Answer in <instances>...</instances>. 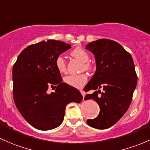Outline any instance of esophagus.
Returning <instances> with one entry per match:
<instances>
[{
    "mask_svg": "<svg viewBox=\"0 0 150 150\" xmlns=\"http://www.w3.org/2000/svg\"><path fill=\"white\" fill-rule=\"evenodd\" d=\"M80 92H81V95H82L83 97L85 96V92H84V90H82V89H80Z\"/></svg>",
    "mask_w": 150,
    "mask_h": 150,
    "instance_id": "obj_1",
    "label": "esophagus"
}]
</instances>
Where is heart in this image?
Masks as SVG:
<instances>
[{"mask_svg": "<svg viewBox=\"0 0 150 150\" xmlns=\"http://www.w3.org/2000/svg\"><path fill=\"white\" fill-rule=\"evenodd\" d=\"M71 55L76 59L82 62L81 69L88 71H92L94 70V66L90 62H88L89 54L86 50L81 47H76L71 52ZM55 67L60 73H65L66 71V65L64 58L62 56H58L55 59ZM88 76L85 73L80 74L77 75H68L64 77V81L68 85H70L76 88H81L87 81Z\"/></svg>", "mask_w": 150, "mask_h": 150, "instance_id": "heart-1", "label": "heart"}]
</instances>
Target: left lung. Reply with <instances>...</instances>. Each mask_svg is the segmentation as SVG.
I'll list each match as a JSON object with an SVG mask.
<instances>
[{"instance_id": "1", "label": "left lung", "mask_w": 150, "mask_h": 150, "mask_svg": "<svg viewBox=\"0 0 150 150\" xmlns=\"http://www.w3.org/2000/svg\"><path fill=\"white\" fill-rule=\"evenodd\" d=\"M86 49L95 55L96 71L84 89L94 92L86 95L84 100L92 99L100 108L98 116L86 123L95 129H108L124 115L132 103L137 83L134 61L119 43L111 40L92 42Z\"/></svg>"}]
</instances>
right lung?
Returning <instances> with one entry per match:
<instances>
[{
    "label": "right lung",
    "mask_w": 150,
    "mask_h": 150,
    "mask_svg": "<svg viewBox=\"0 0 150 150\" xmlns=\"http://www.w3.org/2000/svg\"><path fill=\"white\" fill-rule=\"evenodd\" d=\"M71 45L48 40L31 45L19 54L13 66V96L24 119L35 129L46 131L62 123L69 103H79L82 95L63 82L55 67V59ZM56 87L49 94L48 88Z\"/></svg>",
    "instance_id": "add662e5"
}]
</instances>
